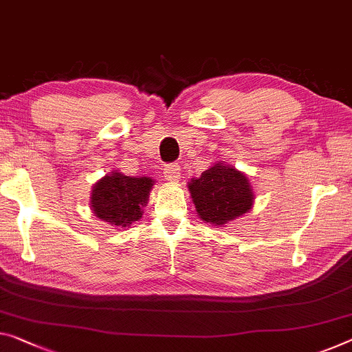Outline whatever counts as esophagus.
Returning a JSON list of instances; mask_svg holds the SVG:
<instances>
[{
  "mask_svg": "<svg viewBox=\"0 0 352 352\" xmlns=\"http://www.w3.org/2000/svg\"><path fill=\"white\" fill-rule=\"evenodd\" d=\"M164 177L170 182H177L181 179V170L177 165H166L164 168Z\"/></svg>",
  "mask_w": 352,
  "mask_h": 352,
  "instance_id": "obj_1",
  "label": "esophagus"
}]
</instances>
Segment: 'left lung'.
<instances>
[{
    "mask_svg": "<svg viewBox=\"0 0 352 352\" xmlns=\"http://www.w3.org/2000/svg\"><path fill=\"white\" fill-rule=\"evenodd\" d=\"M198 217L215 228L242 217L253 208L255 193L245 173L226 162H215L187 182Z\"/></svg>",
    "mask_w": 352,
    "mask_h": 352,
    "instance_id": "left-lung-1",
    "label": "left lung"
}]
</instances>
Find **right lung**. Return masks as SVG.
<instances>
[{
    "mask_svg": "<svg viewBox=\"0 0 352 352\" xmlns=\"http://www.w3.org/2000/svg\"><path fill=\"white\" fill-rule=\"evenodd\" d=\"M154 184L149 176H126L113 170L93 186L91 210L97 219L118 230L131 228L143 217V208L148 204Z\"/></svg>",
    "mask_w": 352,
    "mask_h": 352,
    "instance_id": "add662e5",
    "label": "right lung"
}]
</instances>
